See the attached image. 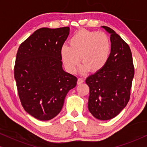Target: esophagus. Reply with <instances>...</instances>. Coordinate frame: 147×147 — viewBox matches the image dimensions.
Instances as JSON below:
<instances>
[{"instance_id":"obj_1","label":"esophagus","mask_w":147,"mask_h":147,"mask_svg":"<svg viewBox=\"0 0 147 147\" xmlns=\"http://www.w3.org/2000/svg\"><path fill=\"white\" fill-rule=\"evenodd\" d=\"M84 82V80L83 78H78V84H80L83 83Z\"/></svg>"}]
</instances>
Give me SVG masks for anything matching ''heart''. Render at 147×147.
<instances>
[{"mask_svg":"<svg viewBox=\"0 0 147 147\" xmlns=\"http://www.w3.org/2000/svg\"><path fill=\"white\" fill-rule=\"evenodd\" d=\"M69 45H63L60 50L62 61L69 72L75 71L80 57L82 72L100 71L107 63L111 49L106 34L85 29L76 32L70 39Z\"/></svg>","mask_w":147,"mask_h":147,"instance_id":"heart-1","label":"heart"}]
</instances>
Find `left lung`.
Segmentation results:
<instances>
[{"mask_svg":"<svg viewBox=\"0 0 147 147\" xmlns=\"http://www.w3.org/2000/svg\"><path fill=\"white\" fill-rule=\"evenodd\" d=\"M110 34L111 51L104 67L88 76V110L96 118L108 120L118 115L127 105L134 75L129 46L113 29L102 26Z\"/></svg>","mask_w":147,"mask_h":147,"instance_id":"8db88e82","label":"left lung"}]
</instances>
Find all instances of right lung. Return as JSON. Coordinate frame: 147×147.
<instances>
[{"instance_id": "obj_1", "label": "right lung", "mask_w": 147, "mask_h": 147, "mask_svg": "<svg viewBox=\"0 0 147 147\" xmlns=\"http://www.w3.org/2000/svg\"><path fill=\"white\" fill-rule=\"evenodd\" d=\"M69 27L41 28L19 46L14 75L21 104L39 120H49L61 112L64 100L78 79L63 69L60 50Z\"/></svg>"}]
</instances>
